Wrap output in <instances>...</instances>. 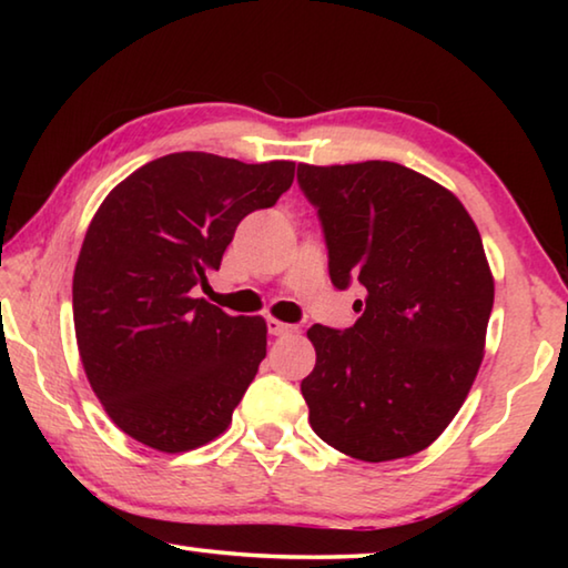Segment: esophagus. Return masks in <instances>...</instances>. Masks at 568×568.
Listing matches in <instances>:
<instances>
[{
  "mask_svg": "<svg viewBox=\"0 0 568 568\" xmlns=\"http://www.w3.org/2000/svg\"><path fill=\"white\" fill-rule=\"evenodd\" d=\"M295 331L297 328H295V325H291V323H283V321H277V318H267V333H271V335H291Z\"/></svg>",
  "mask_w": 568,
  "mask_h": 568,
  "instance_id": "1",
  "label": "esophagus"
}]
</instances>
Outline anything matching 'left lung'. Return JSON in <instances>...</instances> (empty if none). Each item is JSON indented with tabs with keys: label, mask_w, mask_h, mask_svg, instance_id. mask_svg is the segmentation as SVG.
Masks as SVG:
<instances>
[{
	"label": "left lung",
	"mask_w": 568,
	"mask_h": 568,
	"mask_svg": "<svg viewBox=\"0 0 568 568\" xmlns=\"http://www.w3.org/2000/svg\"><path fill=\"white\" fill-rule=\"evenodd\" d=\"M297 185L318 207L333 285L365 287L353 328L307 331L311 426L368 464L418 454L484 361L494 275L478 227L454 192L398 162L297 165Z\"/></svg>",
	"instance_id": "8db88e82"
}]
</instances>
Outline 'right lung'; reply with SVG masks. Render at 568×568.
I'll return each instance as SVG.
<instances>
[{"instance_id": "add662e5", "label": "right lung", "mask_w": 568, "mask_h": 568, "mask_svg": "<svg viewBox=\"0 0 568 568\" xmlns=\"http://www.w3.org/2000/svg\"><path fill=\"white\" fill-rule=\"evenodd\" d=\"M295 162L172 152L134 170L94 213L77 257V348L114 426L162 454L210 444L265 358L267 325L192 297L235 227L273 207Z\"/></svg>"}]
</instances>
